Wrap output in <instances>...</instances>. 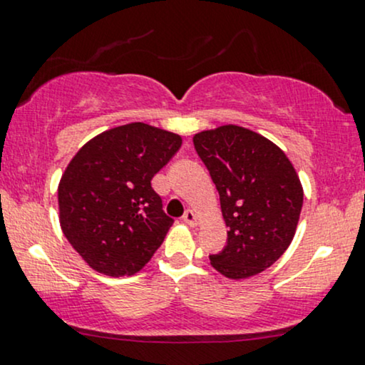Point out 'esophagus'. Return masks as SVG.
Here are the masks:
<instances>
[{"label": "esophagus", "mask_w": 365, "mask_h": 365, "mask_svg": "<svg viewBox=\"0 0 365 365\" xmlns=\"http://www.w3.org/2000/svg\"><path fill=\"white\" fill-rule=\"evenodd\" d=\"M183 222H187L188 226H197V222H199V219H197V214L194 210L188 209L185 214H183Z\"/></svg>", "instance_id": "obj_1"}]
</instances>
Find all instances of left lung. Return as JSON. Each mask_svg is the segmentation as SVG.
<instances>
[{
    "instance_id": "obj_1",
    "label": "left lung",
    "mask_w": 365,
    "mask_h": 365,
    "mask_svg": "<svg viewBox=\"0 0 365 365\" xmlns=\"http://www.w3.org/2000/svg\"><path fill=\"white\" fill-rule=\"evenodd\" d=\"M197 155L219 192L227 243L210 265L227 279H248L282 257L296 235L302 185L285 153L240 125L194 135Z\"/></svg>"
}]
</instances>
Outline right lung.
I'll use <instances>...</instances> for the list:
<instances>
[{"label":"right lung","mask_w":365,"mask_h":365,"mask_svg":"<svg viewBox=\"0 0 365 365\" xmlns=\"http://www.w3.org/2000/svg\"><path fill=\"white\" fill-rule=\"evenodd\" d=\"M182 138L133 122L95 135L74 155L57 187L61 230L91 269L134 275L173 225L151 180Z\"/></svg>","instance_id":"add662e5"}]
</instances>
